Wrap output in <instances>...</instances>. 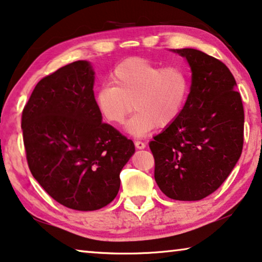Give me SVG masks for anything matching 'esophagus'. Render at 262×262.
I'll use <instances>...</instances> for the list:
<instances>
[{
    "label": "esophagus",
    "mask_w": 262,
    "mask_h": 262,
    "mask_svg": "<svg viewBox=\"0 0 262 262\" xmlns=\"http://www.w3.org/2000/svg\"><path fill=\"white\" fill-rule=\"evenodd\" d=\"M135 143V147L138 149H143L146 147V143L142 142V141H139V140H136V141L134 142Z\"/></svg>",
    "instance_id": "1"
}]
</instances>
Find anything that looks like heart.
<instances>
[{
    "label": "heart",
    "mask_w": 262,
    "mask_h": 262,
    "mask_svg": "<svg viewBox=\"0 0 262 262\" xmlns=\"http://www.w3.org/2000/svg\"><path fill=\"white\" fill-rule=\"evenodd\" d=\"M110 84L95 96L99 115L113 126H121L133 110L127 132L145 136L165 128L182 115L191 90L190 73L179 65L161 66L145 58H128L110 73Z\"/></svg>",
    "instance_id": "heart-1"
}]
</instances>
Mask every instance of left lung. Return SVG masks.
<instances>
[{
  "label": "left lung",
  "mask_w": 262,
  "mask_h": 262,
  "mask_svg": "<svg viewBox=\"0 0 262 262\" xmlns=\"http://www.w3.org/2000/svg\"><path fill=\"white\" fill-rule=\"evenodd\" d=\"M186 58L192 82L182 115L149 142L154 178L176 201H200L219 189L240 159L243 112L230 70L193 49L173 50Z\"/></svg>",
  "instance_id": "obj_1"
}]
</instances>
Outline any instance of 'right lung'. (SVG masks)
I'll return each mask as SVG.
<instances>
[{"label":"right lung","instance_id":"obj_1","mask_svg":"<svg viewBox=\"0 0 262 262\" xmlns=\"http://www.w3.org/2000/svg\"><path fill=\"white\" fill-rule=\"evenodd\" d=\"M90 62L73 61L43 77L22 110L28 167L66 208L93 211L120 190V173L135 152L132 140L102 122Z\"/></svg>","mask_w":262,"mask_h":262}]
</instances>
